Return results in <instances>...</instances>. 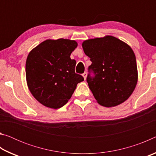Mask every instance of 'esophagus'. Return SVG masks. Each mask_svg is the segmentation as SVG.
I'll return each instance as SVG.
<instances>
[{"label":"esophagus","mask_w":156,"mask_h":156,"mask_svg":"<svg viewBox=\"0 0 156 156\" xmlns=\"http://www.w3.org/2000/svg\"><path fill=\"white\" fill-rule=\"evenodd\" d=\"M87 75V73L86 72H84V73H83V76L84 77V80H86Z\"/></svg>","instance_id":"obj_1"}]
</instances>
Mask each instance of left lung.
Returning a JSON list of instances; mask_svg holds the SVG:
<instances>
[{"mask_svg": "<svg viewBox=\"0 0 156 156\" xmlns=\"http://www.w3.org/2000/svg\"><path fill=\"white\" fill-rule=\"evenodd\" d=\"M82 46L92 62L87 82L98 102L110 107L127 100L138 81L136 56L131 47L111 36L89 39Z\"/></svg>", "mask_w": 156, "mask_h": 156, "instance_id": "obj_1", "label": "left lung"}]
</instances>
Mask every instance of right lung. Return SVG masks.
Here are the masks:
<instances>
[{
    "label": "right lung",
    "mask_w": 156,
    "mask_h": 156,
    "mask_svg": "<svg viewBox=\"0 0 156 156\" xmlns=\"http://www.w3.org/2000/svg\"><path fill=\"white\" fill-rule=\"evenodd\" d=\"M75 41L47 40L31 50L26 60V79L34 97L45 107L58 109L71 98L84 78L75 73L76 62L70 55Z\"/></svg>",
    "instance_id": "add662e5"
}]
</instances>
